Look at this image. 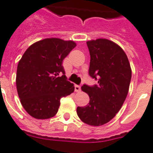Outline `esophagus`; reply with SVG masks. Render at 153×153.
I'll list each match as a JSON object with an SVG mask.
<instances>
[{"mask_svg":"<svg viewBox=\"0 0 153 153\" xmlns=\"http://www.w3.org/2000/svg\"><path fill=\"white\" fill-rule=\"evenodd\" d=\"M75 91L76 92H79L81 91V86H79V85H75Z\"/></svg>","mask_w":153,"mask_h":153,"instance_id":"1","label":"esophagus"}]
</instances>
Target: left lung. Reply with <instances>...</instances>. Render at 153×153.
Instances as JSON below:
<instances>
[{
  "label": "left lung",
  "instance_id": "1",
  "mask_svg": "<svg viewBox=\"0 0 153 153\" xmlns=\"http://www.w3.org/2000/svg\"><path fill=\"white\" fill-rule=\"evenodd\" d=\"M91 56L89 75L97 80V85H84L82 90L88 94L89 103L77 107L82 122L98 126L116 116L127 96L132 71L124 51L107 39L87 42Z\"/></svg>",
  "mask_w": 153,
  "mask_h": 153
}]
</instances>
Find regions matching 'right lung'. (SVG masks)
Here are the masks:
<instances>
[{
    "instance_id": "add662e5",
    "label": "right lung",
    "mask_w": 153,
    "mask_h": 153,
    "mask_svg": "<svg viewBox=\"0 0 153 153\" xmlns=\"http://www.w3.org/2000/svg\"><path fill=\"white\" fill-rule=\"evenodd\" d=\"M76 46L71 40L47 38L32 44L19 61L16 85L23 107L36 119L57 114L60 99L75 91L66 80L62 61Z\"/></svg>"
}]
</instances>
